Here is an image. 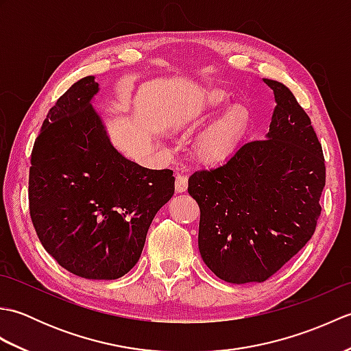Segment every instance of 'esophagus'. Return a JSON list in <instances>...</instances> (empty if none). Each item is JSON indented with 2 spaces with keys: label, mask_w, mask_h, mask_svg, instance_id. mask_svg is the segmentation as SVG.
<instances>
[{
  "label": "esophagus",
  "mask_w": 351,
  "mask_h": 351,
  "mask_svg": "<svg viewBox=\"0 0 351 351\" xmlns=\"http://www.w3.org/2000/svg\"><path fill=\"white\" fill-rule=\"evenodd\" d=\"M189 187V180L187 176L184 175H176V180H175V190L176 193H184Z\"/></svg>",
  "instance_id": "esophagus-1"
}]
</instances>
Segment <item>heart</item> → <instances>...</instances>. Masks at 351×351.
<instances>
[{"mask_svg": "<svg viewBox=\"0 0 351 351\" xmlns=\"http://www.w3.org/2000/svg\"><path fill=\"white\" fill-rule=\"evenodd\" d=\"M229 104V96L221 90H208L196 108L200 122L214 116ZM252 113L244 104H232L200 131L193 141L191 152L196 161L206 166H217L232 158L247 136Z\"/></svg>", "mask_w": 351, "mask_h": 351, "instance_id": "heart-1", "label": "heart"}]
</instances>
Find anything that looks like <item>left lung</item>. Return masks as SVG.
<instances>
[{"mask_svg": "<svg viewBox=\"0 0 351 351\" xmlns=\"http://www.w3.org/2000/svg\"><path fill=\"white\" fill-rule=\"evenodd\" d=\"M263 81L276 102L265 140L189 178L200 208V256L229 283L264 282L280 270L311 240L322 213L326 166L311 119L285 84Z\"/></svg>", "mask_w": 351, "mask_h": 351, "instance_id": "obj_1", "label": "left lung"}]
</instances>
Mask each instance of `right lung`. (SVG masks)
I'll return each mask as SVG.
<instances>
[{
    "label": "right lung",
    "mask_w": 351,
    "mask_h": 351,
    "mask_svg": "<svg viewBox=\"0 0 351 351\" xmlns=\"http://www.w3.org/2000/svg\"><path fill=\"white\" fill-rule=\"evenodd\" d=\"M98 92L95 77H84L49 110L34 141L28 199L37 237L58 264L80 278L113 280L137 264L175 178L117 151L92 106Z\"/></svg>",
    "instance_id": "obj_1"
}]
</instances>
